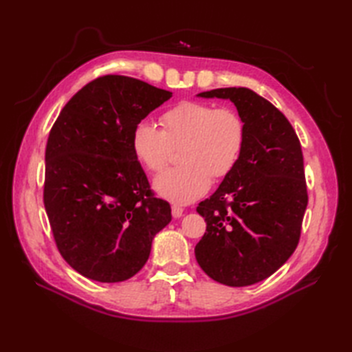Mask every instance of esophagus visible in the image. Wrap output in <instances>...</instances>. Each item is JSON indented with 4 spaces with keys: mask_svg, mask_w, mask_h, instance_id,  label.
Wrapping results in <instances>:
<instances>
[{
    "mask_svg": "<svg viewBox=\"0 0 352 352\" xmlns=\"http://www.w3.org/2000/svg\"><path fill=\"white\" fill-rule=\"evenodd\" d=\"M172 216H174V218H182V216H183V207L177 206V204L172 206Z\"/></svg>",
    "mask_w": 352,
    "mask_h": 352,
    "instance_id": "1",
    "label": "esophagus"
}]
</instances>
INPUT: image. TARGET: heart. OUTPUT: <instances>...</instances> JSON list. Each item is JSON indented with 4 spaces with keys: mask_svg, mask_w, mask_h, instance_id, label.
<instances>
[{
    "mask_svg": "<svg viewBox=\"0 0 352 352\" xmlns=\"http://www.w3.org/2000/svg\"><path fill=\"white\" fill-rule=\"evenodd\" d=\"M163 130L149 121L133 130L131 148L136 159L153 172L170 163L180 148L182 166L155 180V190L174 203H192L207 192L210 178L227 177L243 153L246 125L239 111L208 102L183 101L162 115Z\"/></svg>",
    "mask_w": 352,
    "mask_h": 352,
    "instance_id": "obj_1",
    "label": "heart"
}]
</instances>
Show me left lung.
<instances>
[{
    "mask_svg": "<svg viewBox=\"0 0 352 352\" xmlns=\"http://www.w3.org/2000/svg\"><path fill=\"white\" fill-rule=\"evenodd\" d=\"M198 95L233 101L246 142L236 168L197 207L207 228L195 257L212 280L250 286L280 269L300 242L309 203L301 144L287 118L251 89Z\"/></svg>",
    "mask_w": 352,
    "mask_h": 352,
    "instance_id": "obj_1",
    "label": "left lung"
}]
</instances>
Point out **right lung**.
Instances as JSON below:
<instances>
[{
    "label": "right lung",
    "instance_id": "1",
    "mask_svg": "<svg viewBox=\"0 0 352 352\" xmlns=\"http://www.w3.org/2000/svg\"><path fill=\"white\" fill-rule=\"evenodd\" d=\"M172 96L138 78L92 80L62 109L45 149L43 204L58 252L86 278L136 275L170 206L133 154V130Z\"/></svg>",
    "mask_w": 352,
    "mask_h": 352
}]
</instances>
